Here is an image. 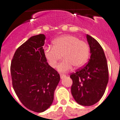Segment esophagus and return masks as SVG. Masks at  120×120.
<instances>
[{"label":"esophagus","instance_id":"esophagus-1","mask_svg":"<svg viewBox=\"0 0 120 120\" xmlns=\"http://www.w3.org/2000/svg\"><path fill=\"white\" fill-rule=\"evenodd\" d=\"M60 77H61V79H62L63 78L66 77V76H65V75H62V74H61V75H60Z\"/></svg>","mask_w":120,"mask_h":120}]
</instances>
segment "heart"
<instances>
[{
	"label": "heart",
	"mask_w": 120,
	"mask_h": 120,
	"mask_svg": "<svg viewBox=\"0 0 120 120\" xmlns=\"http://www.w3.org/2000/svg\"><path fill=\"white\" fill-rule=\"evenodd\" d=\"M49 65L55 68L62 58L64 60L57 67L58 71L66 73L72 69L79 68L86 63L90 56V47L84 41L73 35L58 37L53 42L52 46H46L43 50Z\"/></svg>",
	"instance_id": "heart-1"
}]
</instances>
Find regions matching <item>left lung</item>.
I'll use <instances>...</instances> for the list:
<instances>
[{"instance_id":"8db88e82","label":"left lung","mask_w":120,"mask_h":120,"mask_svg":"<svg viewBox=\"0 0 120 120\" xmlns=\"http://www.w3.org/2000/svg\"><path fill=\"white\" fill-rule=\"evenodd\" d=\"M90 58L86 65L70 76L71 91L75 101L82 106H91L101 99L109 80L108 64L103 49L98 41L86 35Z\"/></svg>"}]
</instances>
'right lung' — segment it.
<instances>
[{
  "instance_id": "obj_1",
  "label": "right lung",
  "mask_w": 120,
  "mask_h": 120,
  "mask_svg": "<svg viewBox=\"0 0 120 120\" xmlns=\"http://www.w3.org/2000/svg\"><path fill=\"white\" fill-rule=\"evenodd\" d=\"M45 36H33L15 52L11 65L12 86L23 105L43 112L52 104L60 80L58 72L47 62L43 52Z\"/></svg>"
}]
</instances>
